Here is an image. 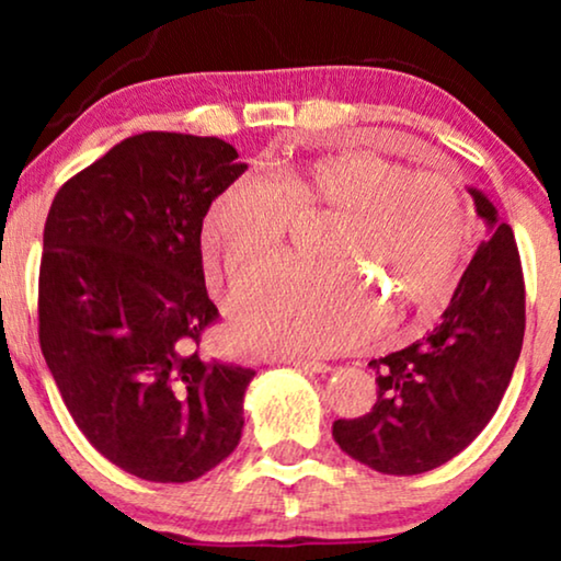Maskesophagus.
I'll use <instances>...</instances> for the list:
<instances>
[{
    "label": "esophagus",
    "instance_id": "esophagus-1",
    "mask_svg": "<svg viewBox=\"0 0 561 561\" xmlns=\"http://www.w3.org/2000/svg\"><path fill=\"white\" fill-rule=\"evenodd\" d=\"M286 365H294L298 370H306V373H329L332 367L327 363H319V359H309V357H280Z\"/></svg>",
    "mask_w": 561,
    "mask_h": 561
}]
</instances>
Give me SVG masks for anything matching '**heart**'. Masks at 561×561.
Segmentation results:
<instances>
[{
    "mask_svg": "<svg viewBox=\"0 0 561 561\" xmlns=\"http://www.w3.org/2000/svg\"><path fill=\"white\" fill-rule=\"evenodd\" d=\"M329 217L319 265H283L237 306V329L273 352L347 350L375 327L382 290L405 317L442 309L467 242L457 179L416 171L367 150H342L286 168L271 181L237 179L204 211L202 242L232 294L280 255L290 219Z\"/></svg>",
    "mask_w": 561,
    "mask_h": 561,
    "instance_id": "heart-1",
    "label": "heart"
}]
</instances>
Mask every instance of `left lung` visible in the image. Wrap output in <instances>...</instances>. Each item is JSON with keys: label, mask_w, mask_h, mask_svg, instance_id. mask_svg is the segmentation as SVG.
Listing matches in <instances>:
<instances>
[{"label": "left lung", "mask_w": 561, "mask_h": 561, "mask_svg": "<svg viewBox=\"0 0 561 561\" xmlns=\"http://www.w3.org/2000/svg\"><path fill=\"white\" fill-rule=\"evenodd\" d=\"M470 194L493 234L467 265L442 324L373 359L378 401L332 426L344 455L382 474H421L459 455L493 419L518 363L526 329L518 244L495 206Z\"/></svg>", "instance_id": "obj_1"}]
</instances>
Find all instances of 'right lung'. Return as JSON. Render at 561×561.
<instances>
[{"mask_svg": "<svg viewBox=\"0 0 561 561\" xmlns=\"http://www.w3.org/2000/svg\"><path fill=\"white\" fill-rule=\"evenodd\" d=\"M219 137L142 133L53 198L37 334L68 413L99 455L150 482H191L237 449L255 370L202 347L219 321L202 221L244 173Z\"/></svg>", "mask_w": 561, "mask_h": 561, "instance_id": "add662e5", "label": "right lung"}]
</instances>
